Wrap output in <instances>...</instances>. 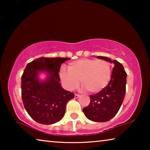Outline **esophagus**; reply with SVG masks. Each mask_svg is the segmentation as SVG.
<instances>
[{
  "instance_id": "1",
  "label": "esophagus",
  "mask_w": 150,
  "mask_h": 150,
  "mask_svg": "<svg viewBox=\"0 0 150 150\" xmlns=\"http://www.w3.org/2000/svg\"><path fill=\"white\" fill-rule=\"evenodd\" d=\"M80 96V95H77V94H75V98H79Z\"/></svg>"
}]
</instances>
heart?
<instances>
[{
  "label": "heart",
  "mask_w": 150,
  "mask_h": 150,
  "mask_svg": "<svg viewBox=\"0 0 150 150\" xmlns=\"http://www.w3.org/2000/svg\"><path fill=\"white\" fill-rule=\"evenodd\" d=\"M68 71L62 67L59 77L65 87L75 90L80 80L83 88L90 93L99 92L105 88L111 77V68L105 60L81 59L69 63Z\"/></svg>",
  "instance_id": "obj_1"
}]
</instances>
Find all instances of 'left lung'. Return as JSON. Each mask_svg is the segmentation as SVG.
I'll list each match as a JSON object with an SVG mask.
<instances>
[{"mask_svg": "<svg viewBox=\"0 0 150 150\" xmlns=\"http://www.w3.org/2000/svg\"><path fill=\"white\" fill-rule=\"evenodd\" d=\"M115 65L108 85L94 95H91L90 104L83 109L88 120L96 122L110 120L115 116L122 104L126 93L127 74L123 65L116 60L97 56Z\"/></svg>", "mask_w": 150, "mask_h": 150, "instance_id": "left-lung-1", "label": "left lung"}]
</instances>
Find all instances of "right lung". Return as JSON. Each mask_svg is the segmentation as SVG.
Masks as SVG:
<instances>
[{"mask_svg":"<svg viewBox=\"0 0 150 150\" xmlns=\"http://www.w3.org/2000/svg\"><path fill=\"white\" fill-rule=\"evenodd\" d=\"M69 58L39 57L28 63L22 75V98L24 108L32 119L42 124L60 121L65 113L66 105L74 93L63 89L60 84L59 69ZM45 73L44 80L39 75Z\"/></svg>","mask_w":150,"mask_h":150,"instance_id":"add662e5","label":"right lung"}]
</instances>
